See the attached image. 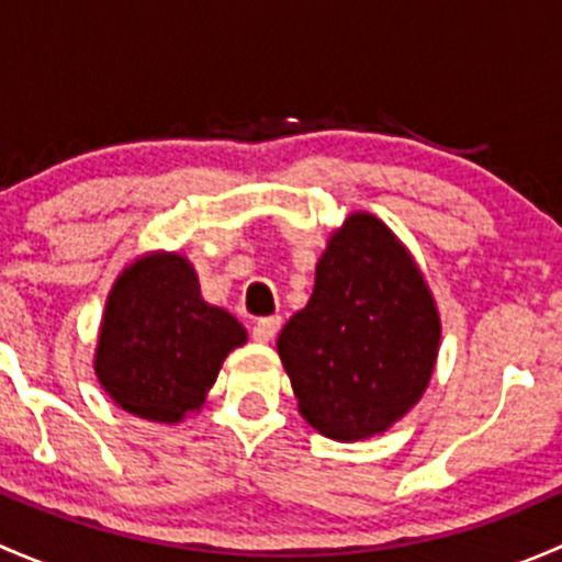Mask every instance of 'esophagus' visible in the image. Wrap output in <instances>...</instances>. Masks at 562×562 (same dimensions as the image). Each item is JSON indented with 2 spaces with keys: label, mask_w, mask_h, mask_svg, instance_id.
<instances>
[{
  "label": "esophagus",
  "mask_w": 562,
  "mask_h": 562,
  "mask_svg": "<svg viewBox=\"0 0 562 562\" xmlns=\"http://www.w3.org/2000/svg\"><path fill=\"white\" fill-rule=\"evenodd\" d=\"M282 326V317L280 315H269V317H260L258 323L252 326V339L255 342H271L277 337Z\"/></svg>",
  "instance_id": "1"
}]
</instances>
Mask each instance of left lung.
<instances>
[{
	"label": "left lung",
	"mask_w": 562,
	"mask_h": 562,
	"mask_svg": "<svg viewBox=\"0 0 562 562\" xmlns=\"http://www.w3.org/2000/svg\"><path fill=\"white\" fill-rule=\"evenodd\" d=\"M440 348V313L394 231L353 212L328 236L315 288L277 337L299 413L339 443L383 435L424 396Z\"/></svg>",
	"instance_id": "left-lung-1"
}]
</instances>
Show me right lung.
Here are the masks:
<instances>
[{
  "instance_id": "obj_1",
  "label": "right lung",
  "mask_w": 562,
  "mask_h": 562,
  "mask_svg": "<svg viewBox=\"0 0 562 562\" xmlns=\"http://www.w3.org/2000/svg\"><path fill=\"white\" fill-rule=\"evenodd\" d=\"M247 342L228 310L203 302L179 252H146L124 266L105 299L94 375L122 411L155 424L198 413L220 367Z\"/></svg>"
}]
</instances>
